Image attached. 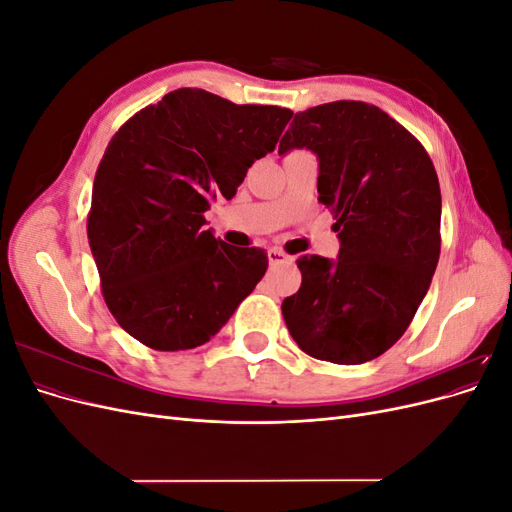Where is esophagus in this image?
<instances>
[{"instance_id":"esophagus-1","label":"esophagus","mask_w":512,"mask_h":512,"mask_svg":"<svg viewBox=\"0 0 512 512\" xmlns=\"http://www.w3.org/2000/svg\"><path fill=\"white\" fill-rule=\"evenodd\" d=\"M290 260H292V256L284 254L282 250H277V247H271V250H269V262H271V265H284V262H290Z\"/></svg>"}]
</instances>
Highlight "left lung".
<instances>
[{"instance_id": "left-lung-1", "label": "left lung", "mask_w": 512, "mask_h": 512, "mask_svg": "<svg viewBox=\"0 0 512 512\" xmlns=\"http://www.w3.org/2000/svg\"><path fill=\"white\" fill-rule=\"evenodd\" d=\"M318 158V200L331 209L335 260L301 256L284 299L294 342L320 361L359 365L406 333L440 258L442 196L416 138L378 106L339 100L297 113L280 153Z\"/></svg>"}]
</instances>
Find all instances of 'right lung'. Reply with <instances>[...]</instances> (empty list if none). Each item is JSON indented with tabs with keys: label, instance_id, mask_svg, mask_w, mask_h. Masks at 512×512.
Listing matches in <instances>:
<instances>
[{
	"label": "right lung",
	"instance_id": "add662e5",
	"mask_svg": "<svg viewBox=\"0 0 512 512\" xmlns=\"http://www.w3.org/2000/svg\"><path fill=\"white\" fill-rule=\"evenodd\" d=\"M290 117V108L183 87L111 138L87 239L108 309L141 344L164 352L207 344L262 280L267 252L215 239L203 213L237 194Z\"/></svg>",
	"mask_w": 512,
	"mask_h": 512
}]
</instances>
